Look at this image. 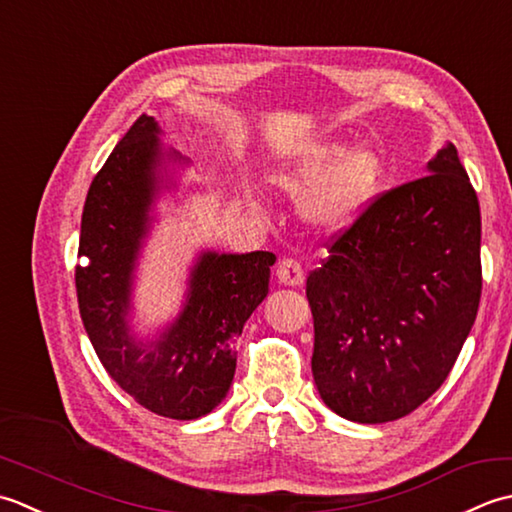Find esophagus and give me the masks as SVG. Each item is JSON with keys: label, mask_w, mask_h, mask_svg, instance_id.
I'll use <instances>...</instances> for the list:
<instances>
[{"label": "esophagus", "mask_w": 512, "mask_h": 512, "mask_svg": "<svg viewBox=\"0 0 512 512\" xmlns=\"http://www.w3.org/2000/svg\"><path fill=\"white\" fill-rule=\"evenodd\" d=\"M276 274H278L280 283L289 285V287H298V285L305 283V269H302V265L294 258L280 260Z\"/></svg>", "instance_id": "1"}]
</instances>
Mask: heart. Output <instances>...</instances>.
<instances>
[{
  "label": "heart",
  "instance_id": "heart-1",
  "mask_svg": "<svg viewBox=\"0 0 512 512\" xmlns=\"http://www.w3.org/2000/svg\"><path fill=\"white\" fill-rule=\"evenodd\" d=\"M384 181L382 156L369 145L351 150L349 143L331 141L307 148L274 172V183L287 194H306L305 214L311 223L342 232L351 227L380 192Z\"/></svg>",
  "mask_w": 512,
  "mask_h": 512
}]
</instances>
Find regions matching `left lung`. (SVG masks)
<instances>
[{"instance_id":"1","label":"left lung","mask_w":512,"mask_h":512,"mask_svg":"<svg viewBox=\"0 0 512 512\" xmlns=\"http://www.w3.org/2000/svg\"><path fill=\"white\" fill-rule=\"evenodd\" d=\"M482 216L453 143L429 174L375 196L307 278L311 371L333 413L409 415L442 387L482 296Z\"/></svg>"}]
</instances>
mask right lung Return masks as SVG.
<instances>
[{"mask_svg": "<svg viewBox=\"0 0 512 512\" xmlns=\"http://www.w3.org/2000/svg\"><path fill=\"white\" fill-rule=\"evenodd\" d=\"M141 114L97 172L81 216L75 285L79 314L103 367L145 409L196 420L225 400L236 371L234 342L265 300L271 252H203L190 274L183 311L154 342L130 333L132 276L165 163L183 161L159 143Z\"/></svg>", "mask_w": 512, "mask_h": 512, "instance_id": "obj_1", "label": "right lung"}]
</instances>
